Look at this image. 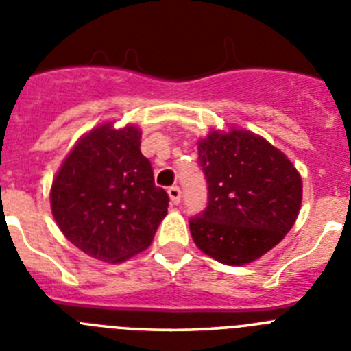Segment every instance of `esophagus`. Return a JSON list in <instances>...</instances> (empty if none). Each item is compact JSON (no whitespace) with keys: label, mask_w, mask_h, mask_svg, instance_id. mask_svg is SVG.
<instances>
[{"label":"esophagus","mask_w":351,"mask_h":351,"mask_svg":"<svg viewBox=\"0 0 351 351\" xmlns=\"http://www.w3.org/2000/svg\"><path fill=\"white\" fill-rule=\"evenodd\" d=\"M169 197L170 200H172V204H179V200H181V190H179V186H170Z\"/></svg>","instance_id":"1"}]
</instances>
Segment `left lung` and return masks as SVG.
<instances>
[{
    "label": "left lung",
    "instance_id": "8db88e82",
    "mask_svg": "<svg viewBox=\"0 0 351 351\" xmlns=\"http://www.w3.org/2000/svg\"><path fill=\"white\" fill-rule=\"evenodd\" d=\"M207 207L190 219L198 250L226 265L255 262L281 243L299 216L302 179L287 154L247 130L198 141Z\"/></svg>",
    "mask_w": 351,
    "mask_h": 351
}]
</instances>
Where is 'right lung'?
Returning <instances> with one entry per match:
<instances>
[{"label":"right lung","mask_w":351,"mask_h":351,"mask_svg":"<svg viewBox=\"0 0 351 351\" xmlns=\"http://www.w3.org/2000/svg\"><path fill=\"white\" fill-rule=\"evenodd\" d=\"M141 135L133 125L96 126L73 145L52 181L51 209L60 230L101 262H125L144 251L167 216L169 195L154 184Z\"/></svg>","instance_id":"1"}]
</instances>
